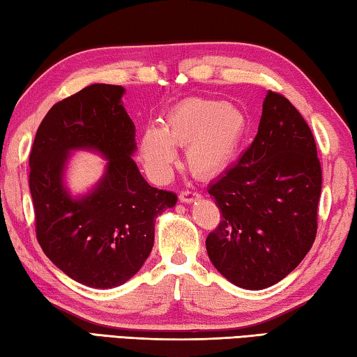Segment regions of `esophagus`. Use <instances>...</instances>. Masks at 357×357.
I'll use <instances>...</instances> for the list:
<instances>
[{
    "label": "esophagus",
    "instance_id": "esophagus-1",
    "mask_svg": "<svg viewBox=\"0 0 357 357\" xmlns=\"http://www.w3.org/2000/svg\"><path fill=\"white\" fill-rule=\"evenodd\" d=\"M197 198H200V193L195 190H190V189H183L179 193V200L183 203H192V202H195Z\"/></svg>",
    "mask_w": 357,
    "mask_h": 357
}]
</instances>
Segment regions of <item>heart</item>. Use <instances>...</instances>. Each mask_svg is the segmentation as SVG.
<instances>
[{
  "label": "heart",
  "mask_w": 357,
  "mask_h": 357,
  "mask_svg": "<svg viewBox=\"0 0 357 357\" xmlns=\"http://www.w3.org/2000/svg\"><path fill=\"white\" fill-rule=\"evenodd\" d=\"M247 130V118L223 100L187 99L159 128L144 130L142 154L151 170L167 172L176 160L174 146H187L185 160L198 176L209 178L231 164Z\"/></svg>",
  "instance_id": "1"
}]
</instances>
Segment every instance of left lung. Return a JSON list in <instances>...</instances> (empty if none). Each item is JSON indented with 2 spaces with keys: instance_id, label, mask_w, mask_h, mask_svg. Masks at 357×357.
<instances>
[{
  "instance_id": "1",
  "label": "left lung",
  "mask_w": 357,
  "mask_h": 357,
  "mask_svg": "<svg viewBox=\"0 0 357 357\" xmlns=\"http://www.w3.org/2000/svg\"><path fill=\"white\" fill-rule=\"evenodd\" d=\"M317 154L302 114L285 96L269 91L255 140L208 190L222 219L208 234L206 250L234 285H275L312 249L323 184Z\"/></svg>"
}]
</instances>
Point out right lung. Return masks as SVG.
I'll list each match as a JSON object with an SVG mask.
<instances>
[{
  "instance_id": "1",
  "label": "right lung",
  "mask_w": 357,
  "mask_h": 357,
  "mask_svg": "<svg viewBox=\"0 0 357 357\" xmlns=\"http://www.w3.org/2000/svg\"><path fill=\"white\" fill-rule=\"evenodd\" d=\"M123 86L96 83L53 105L29 153L36 238L66 275L91 288L123 285L138 273L154 244L155 217L178 195L151 187L132 160L135 126ZM93 147L109 159L89 196L74 201L62 187L70 149Z\"/></svg>"
}]
</instances>
